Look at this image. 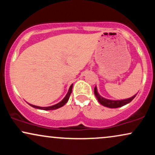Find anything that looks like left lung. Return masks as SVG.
<instances>
[{"mask_svg": "<svg viewBox=\"0 0 155 155\" xmlns=\"http://www.w3.org/2000/svg\"><path fill=\"white\" fill-rule=\"evenodd\" d=\"M94 93H95V97H97V101L100 103L101 105H103L104 106H106V107L111 108H119L121 107V106H123L124 105L129 104L132 101L134 97H136V95H133V97H129V98L127 99H123V100H110V99L105 98V97L101 96L100 94L97 92V87L95 86V89H94Z\"/></svg>", "mask_w": 155, "mask_h": 155, "instance_id": "left-lung-1", "label": "left lung"}]
</instances>
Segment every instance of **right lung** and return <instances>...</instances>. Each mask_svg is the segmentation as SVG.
I'll return each mask as SVG.
<instances>
[{"instance_id":"add662e5","label":"right lung","mask_w":155,"mask_h":155,"mask_svg":"<svg viewBox=\"0 0 155 155\" xmlns=\"http://www.w3.org/2000/svg\"><path fill=\"white\" fill-rule=\"evenodd\" d=\"M72 88H73V84L70 86L68 91V93L66 94V95L65 96V97H64L63 100L60 101V102L58 103V104L53 105V106H47V107H41V106H35V105H32L31 104H29L30 106H32V107H33V108H38V109H41V110H45V111H49V110L58 109V108H59L60 107H62V106H63L64 105H65L68 102L69 97H70L71 94Z\"/></svg>"}]
</instances>
